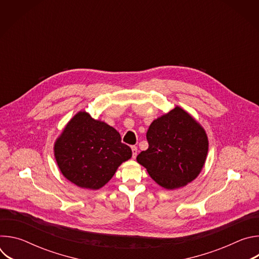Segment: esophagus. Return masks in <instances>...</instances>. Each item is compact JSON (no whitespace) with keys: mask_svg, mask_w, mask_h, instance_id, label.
Segmentation results:
<instances>
[{"mask_svg":"<svg viewBox=\"0 0 259 259\" xmlns=\"http://www.w3.org/2000/svg\"><path fill=\"white\" fill-rule=\"evenodd\" d=\"M131 150H132V158L133 159H135L136 158V156H137V146H135V145H132L131 146Z\"/></svg>","mask_w":259,"mask_h":259,"instance_id":"1","label":"esophagus"}]
</instances>
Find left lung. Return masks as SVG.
Returning <instances> with one entry per match:
<instances>
[{"mask_svg": "<svg viewBox=\"0 0 259 259\" xmlns=\"http://www.w3.org/2000/svg\"><path fill=\"white\" fill-rule=\"evenodd\" d=\"M149 149L136 158L166 190L187 186L206 162L208 137L204 128L179 106L153 121L146 132Z\"/></svg>", "mask_w": 259, "mask_h": 259, "instance_id": "obj_1", "label": "left lung"}]
</instances>
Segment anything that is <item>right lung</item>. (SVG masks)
Listing matches in <instances>:
<instances>
[{
    "instance_id": "obj_1",
    "label": "right lung",
    "mask_w": 259,
    "mask_h": 259,
    "mask_svg": "<svg viewBox=\"0 0 259 259\" xmlns=\"http://www.w3.org/2000/svg\"><path fill=\"white\" fill-rule=\"evenodd\" d=\"M54 157L67 180L82 189L98 190L132 157V151L115 128L79 112L56 139Z\"/></svg>"
}]
</instances>
